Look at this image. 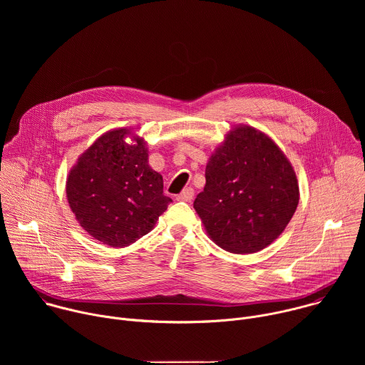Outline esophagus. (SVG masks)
Returning a JSON list of instances; mask_svg holds the SVG:
<instances>
[{"instance_id":"1","label":"esophagus","mask_w":365,"mask_h":365,"mask_svg":"<svg viewBox=\"0 0 365 365\" xmlns=\"http://www.w3.org/2000/svg\"><path fill=\"white\" fill-rule=\"evenodd\" d=\"M193 195H195L193 189H192V187H186L180 195L176 196V199H178V200H182V202H190V200L193 199Z\"/></svg>"}]
</instances>
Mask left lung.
<instances>
[{
    "instance_id": "left-lung-1",
    "label": "left lung",
    "mask_w": 365,
    "mask_h": 365,
    "mask_svg": "<svg viewBox=\"0 0 365 365\" xmlns=\"http://www.w3.org/2000/svg\"><path fill=\"white\" fill-rule=\"evenodd\" d=\"M205 179L193 207L215 244L230 252L266 248L299 203L297 179L286 155L251 127L228 134L207 162Z\"/></svg>"
}]
</instances>
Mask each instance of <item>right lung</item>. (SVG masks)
<instances>
[{
	"instance_id": "obj_1",
	"label": "right lung",
	"mask_w": 365,
	"mask_h": 365,
	"mask_svg": "<svg viewBox=\"0 0 365 365\" xmlns=\"http://www.w3.org/2000/svg\"><path fill=\"white\" fill-rule=\"evenodd\" d=\"M128 130L99 137L78 160L66 182L71 210L95 240L127 247L151 231L172 199L163 178L148 166L141 138L127 144Z\"/></svg>"
}]
</instances>
